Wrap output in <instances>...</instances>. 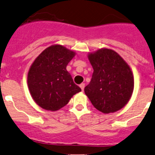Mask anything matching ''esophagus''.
<instances>
[{"instance_id":"obj_1","label":"esophagus","mask_w":155,"mask_h":155,"mask_svg":"<svg viewBox=\"0 0 155 155\" xmlns=\"http://www.w3.org/2000/svg\"><path fill=\"white\" fill-rule=\"evenodd\" d=\"M84 87H85V84H83V83H82V84H80V87H81V90H82V91H83V90H84Z\"/></svg>"}]
</instances>
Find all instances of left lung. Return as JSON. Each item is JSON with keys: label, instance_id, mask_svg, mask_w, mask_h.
<instances>
[{"label": "left lung", "instance_id": "8db88e82", "mask_svg": "<svg viewBox=\"0 0 155 155\" xmlns=\"http://www.w3.org/2000/svg\"><path fill=\"white\" fill-rule=\"evenodd\" d=\"M88 58L93 73L84 88L85 94L101 112L118 111L127 103L133 91L134 81L129 65L109 49L97 50Z\"/></svg>", "mask_w": 155, "mask_h": 155}]
</instances>
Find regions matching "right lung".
I'll use <instances>...</instances> for the list:
<instances>
[{"mask_svg": "<svg viewBox=\"0 0 155 155\" xmlns=\"http://www.w3.org/2000/svg\"><path fill=\"white\" fill-rule=\"evenodd\" d=\"M74 52L63 46L44 50L33 62L28 74V86L34 100L48 111H56L68 104L81 89L66 70Z\"/></svg>", "mask_w": 155, "mask_h": 155, "instance_id": "right-lung-1", "label": "right lung"}]
</instances>
